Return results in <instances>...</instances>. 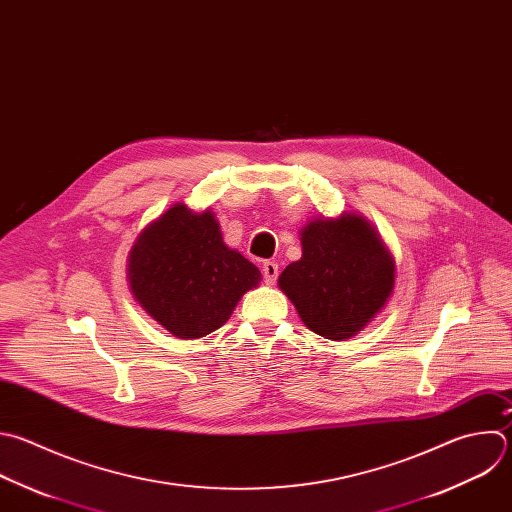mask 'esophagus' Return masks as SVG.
Segmentation results:
<instances>
[{"mask_svg": "<svg viewBox=\"0 0 512 512\" xmlns=\"http://www.w3.org/2000/svg\"><path fill=\"white\" fill-rule=\"evenodd\" d=\"M279 275V265L275 261H265L263 263V279L267 285H273Z\"/></svg>", "mask_w": 512, "mask_h": 512, "instance_id": "obj_1", "label": "esophagus"}]
</instances>
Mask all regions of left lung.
<instances>
[{
  "mask_svg": "<svg viewBox=\"0 0 512 512\" xmlns=\"http://www.w3.org/2000/svg\"><path fill=\"white\" fill-rule=\"evenodd\" d=\"M301 259L279 275V289L317 335L346 342L374 321L394 293L396 261L358 213L317 217L299 231Z\"/></svg>",
  "mask_w": 512,
  "mask_h": 512,
  "instance_id": "1",
  "label": "left lung"
}]
</instances>
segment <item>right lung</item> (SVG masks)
<instances>
[{
    "label": "right lung",
    "mask_w": 512,
    "mask_h": 512,
    "mask_svg": "<svg viewBox=\"0 0 512 512\" xmlns=\"http://www.w3.org/2000/svg\"><path fill=\"white\" fill-rule=\"evenodd\" d=\"M134 301L166 331L199 339L227 323L261 271L223 241L211 209L170 205L136 237L128 253Z\"/></svg>",
    "instance_id": "obj_1"
}]
</instances>
